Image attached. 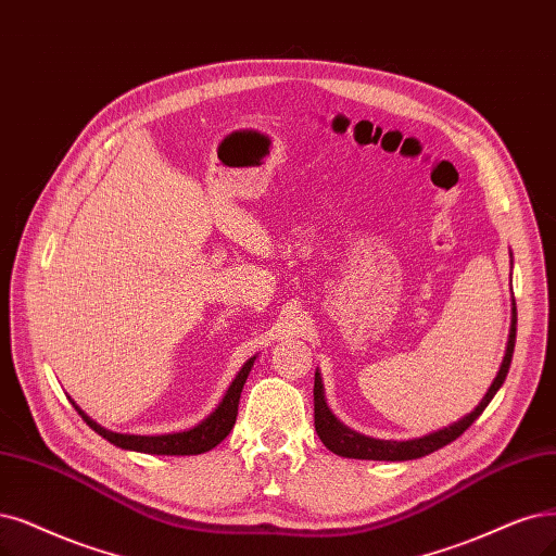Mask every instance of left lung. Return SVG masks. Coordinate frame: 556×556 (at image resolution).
Masks as SVG:
<instances>
[{
    "label": "left lung",
    "mask_w": 556,
    "mask_h": 556,
    "mask_svg": "<svg viewBox=\"0 0 556 556\" xmlns=\"http://www.w3.org/2000/svg\"><path fill=\"white\" fill-rule=\"evenodd\" d=\"M516 325H518V312H516V302H513V318H510V334H508V345H506V357L502 362V368H500L495 382L490 384L488 394L475 407V413H469L467 417H463L456 424H451L448 428L438 430V433H430V435H424V438H417V440H407V442L376 440V438H366V435L355 433V430H351V428H345L330 413V407H327L325 396H323L320 376L316 374V382H314V424H316V433H318L320 442L327 448H330L332 454L343 456V458H359V460H415V458L433 454V451L446 446L448 442L458 440L465 433V430L481 417V413L488 407L492 396H495L497 389L504 384L506 374H508V368H510V359H513V348H516Z\"/></svg>",
    "instance_id": "left-lung-1"
}]
</instances>
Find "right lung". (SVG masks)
<instances>
[{
    "label": "right lung",
    "mask_w": 556,
    "mask_h": 556,
    "mask_svg": "<svg viewBox=\"0 0 556 556\" xmlns=\"http://www.w3.org/2000/svg\"><path fill=\"white\" fill-rule=\"evenodd\" d=\"M254 359L256 357L244 362V366L240 368V374L231 382L229 392L224 394V399L217 405L215 413L208 419H203L199 426H194L190 430H182V433H169V435L112 433V430H105L102 426H98L93 419H89L75 403L73 405L79 413V417L87 421V426H91L98 435H102L114 446L141 451V454H155V456H197V454H205V451H211L213 446H217L226 435L231 433V428H233L236 417H238V403H240L242 387H244L247 376H250V371H252Z\"/></svg>",
    "instance_id": "add662e5"
}]
</instances>
